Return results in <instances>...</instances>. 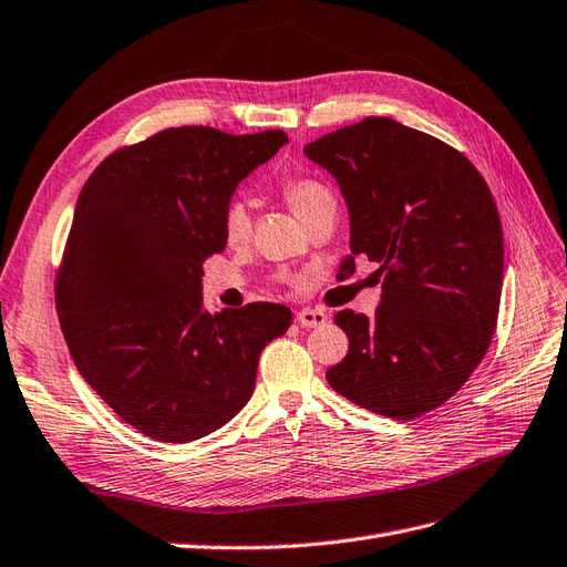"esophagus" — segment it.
<instances>
[{
    "label": "esophagus",
    "mask_w": 567,
    "mask_h": 567,
    "mask_svg": "<svg viewBox=\"0 0 567 567\" xmlns=\"http://www.w3.org/2000/svg\"><path fill=\"white\" fill-rule=\"evenodd\" d=\"M326 312H321V310H300L298 315H296V321L300 323V326H305V329H317V326H321V323H326Z\"/></svg>",
    "instance_id": "1"
}]
</instances>
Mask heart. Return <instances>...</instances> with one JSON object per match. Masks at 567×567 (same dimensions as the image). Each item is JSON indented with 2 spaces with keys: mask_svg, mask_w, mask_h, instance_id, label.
Wrapping results in <instances>:
<instances>
[{
  "mask_svg": "<svg viewBox=\"0 0 567 567\" xmlns=\"http://www.w3.org/2000/svg\"><path fill=\"white\" fill-rule=\"evenodd\" d=\"M281 192L302 221H310L315 215L336 208V196L329 184H323L317 177H290L284 182ZM250 229L252 219L246 200L231 198L221 210V236H225V241L229 246H241L250 238Z\"/></svg>",
  "mask_w": 567,
  "mask_h": 567,
  "instance_id": "obj_1",
  "label": "heart"
}]
</instances>
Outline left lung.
I'll list each match as a JSON object with an SVG mask.
<instances>
[{"mask_svg": "<svg viewBox=\"0 0 567 567\" xmlns=\"http://www.w3.org/2000/svg\"><path fill=\"white\" fill-rule=\"evenodd\" d=\"M338 179L350 250L383 279L375 317L340 310L350 350L326 381L357 406L409 421L447 402L489 348L504 281L502 219L461 151L392 117H364L305 146Z\"/></svg>", "mask_w": 567, "mask_h": 567, "instance_id": "1", "label": "left lung"}]
</instances>
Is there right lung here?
<instances>
[{"label":"right lung","instance_id":"right-lung-1","mask_svg":"<svg viewBox=\"0 0 567 567\" xmlns=\"http://www.w3.org/2000/svg\"><path fill=\"white\" fill-rule=\"evenodd\" d=\"M284 130L167 127L113 151L84 182L56 274L61 331L82 379L158 442H192L250 400L257 359L293 315L274 302L203 310L221 210Z\"/></svg>","mask_w":567,"mask_h":567}]
</instances>
